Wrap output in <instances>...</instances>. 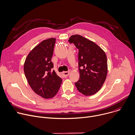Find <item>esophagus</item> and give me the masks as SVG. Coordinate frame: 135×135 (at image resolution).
Here are the masks:
<instances>
[{"mask_svg": "<svg viewBox=\"0 0 135 135\" xmlns=\"http://www.w3.org/2000/svg\"><path fill=\"white\" fill-rule=\"evenodd\" d=\"M62 74L65 78H66V77H67L69 75V71H64Z\"/></svg>", "mask_w": 135, "mask_h": 135, "instance_id": "esophagus-1", "label": "esophagus"}]
</instances>
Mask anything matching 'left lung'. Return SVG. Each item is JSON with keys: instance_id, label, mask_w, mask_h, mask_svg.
<instances>
[{"instance_id": "8db88e82", "label": "left lung", "mask_w": 135, "mask_h": 135, "mask_svg": "<svg viewBox=\"0 0 135 135\" xmlns=\"http://www.w3.org/2000/svg\"><path fill=\"white\" fill-rule=\"evenodd\" d=\"M68 42L79 49L80 76L79 81L75 83L76 87L85 95L94 94L101 89L106 78V55L98 45L81 35H72Z\"/></svg>"}]
</instances>
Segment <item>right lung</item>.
Listing matches in <instances>:
<instances>
[{
	"instance_id": "obj_1",
	"label": "right lung",
	"mask_w": 135,
	"mask_h": 135,
	"mask_svg": "<svg viewBox=\"0 0 135 135\" xmlns=\"http://www.w3.org/2000/svg\"><path fill=\"white\" fill-rule=\"evenodd\" d=\"M55 38L42 41L29 53L24 64V72L28 82L38 95L48 99L58 92L62 79L57 76L51 61Z\"/></svg>"
}]
</instances>
